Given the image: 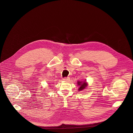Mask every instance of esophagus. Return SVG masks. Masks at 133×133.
Here are the masks:
<instances>
[{
    "mask_svg": "<svg viewBox=\"0 0 133 133\" xmlns=\"http://www.w3.org/2000/svg\"><path fill=\"white\" fill-rule=\"evenodd\" d=\"M63 80H64V81H69V80H70V78H69V77H64V78L63 79Z\"/></svg>",
    "mask_w": 133,
    "mask_h": 133,
    "instance_id": "1",
    "label": "esophagus"
}]
</instances>
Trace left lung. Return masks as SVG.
<instances>
[{"label":"left lung","instance_id":"1","mask_svg":"<svg viewBox=\"0 0 133 133\" xmlns=\"http://www.w3.org/2000/svg\"><path fill=\"white\" fill-rule=\"evenodd\" d=\"M78 85H79V91H82V90L84 89L87 86V82H79V81H78Z\"/></svg>","mask_w":133,"mask_h":133}]
</instances>
